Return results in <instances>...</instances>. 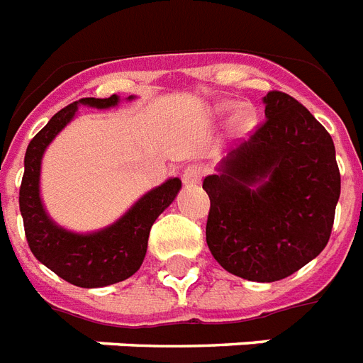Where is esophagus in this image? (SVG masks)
Returning <instances> with one entry per match:
<instances>
[{"label":"esophagus","instance_id":"esophagus-1","mask_svg":"<svg viewBox=\"0 0 363 363\" xmlns=\"http://www.w3.org/2000/svg\"><path fill=\"white\" fill-rule=\"evenodd\" d=\"M201 175H203V169H201V165L199 164H188L184 165V169H182V182L184 184H198L201 181Z\"/></svg>","mask_w":363,"mask_h":363}]
</instances>
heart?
I'll list each match as a JSON object with an SVG mask.
<instances>
[{"instance_id":"heart-1","label":"heart","mask_w":363,"mask_h":363,"mask_svg":"<svg viewBox=\"0 0 363 363\" xmlns=\"http://www.w3.org/2000/svg\"><path fill=\"white\" fill-rule=\"evenodd\" d=\"M222 109H232V104H226ZM233 124H235V128H238L239 131L252 130L254 125H256V113H254L252 107H248V105L239 107L235 116H233Z\"/></svg>"}]
</instances>
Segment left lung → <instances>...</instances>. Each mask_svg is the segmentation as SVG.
Returning a JSON list of instances; mask_svg holds the SVG:
<instances>
[{
	"mask_svg": "<svg viewBox=\"0 0 363 363\" xmlns=\"http://www.w3.org/2000/svg\"><path fill=\"white\" fill-rule=\"evenodd\" d=\"M264 104L265 121L230 150L218 175L205 177V235L224 269L273 282L324 250L341 175L332 135L298 99L271 90Z\"/></svg>",
	"mask_w": 363,
	"mask_h": 363,
	"instance_id": "obj_1",
	"label": "left lung"
}]
</instances>
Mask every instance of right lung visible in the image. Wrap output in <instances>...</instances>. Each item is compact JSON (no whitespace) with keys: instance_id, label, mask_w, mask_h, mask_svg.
Listing matches in <instances>:
<instances>
[{"instance_id":"right-lung-1","label":"right lung","mask_w":363,"mask_h":363,"mask_svg":"<svg viewBox=\"0 0 363 363\" xmlns=\"http://www.w3.org/2000/svg\"><path fill=\"white\" fill-rule=\"evenodd\" d=\"M79 104L107 109L118 104V96L105 99L82 98L81 101L58 111L48 121L26 150L18 203L26 239L33 256L75 286L99 288L125 281L141 267L147 254L150 228L175 199L177 192L181 190V181L175 177L145 194L121 220L101 232L79 235L56 226L43 209L39 198L41 158L48 143L75 116Z\"/></svg>"}]
</instances>
